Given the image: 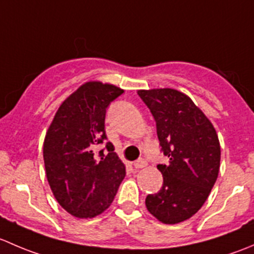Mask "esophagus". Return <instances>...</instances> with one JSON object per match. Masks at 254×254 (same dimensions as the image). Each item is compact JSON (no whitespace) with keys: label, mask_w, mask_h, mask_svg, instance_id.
<instances>
[{"label":"esophagus","mask_w":254,"mask_h":254,"mask_svg":"<svg viewBox=\"0 0 254 254\" xmlns=\"http://www.w3.org/2000/svg\"><path fill=\"white\" fill-rule=\"evenodd\" d=\"M132 166H134L135 168H143L147 166V161L143 160V158H139V160L135 161V162L132 163Z\"/></svg>","instance_id":"34e87169"}]
</instances>
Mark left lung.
<instances>
[{"mask_svg":"<svg viewBox=\"0 0 254 254\" xmlns=\"http://www.w3.org/2000/svg\"><path fill=\"white\" fill-rule=\"evenodd\" d=\"M156 120L167 165L160 191L146 196V207L163 224L190 219L204 205L220 170L219 137L206 115L187 94L173 88L139 89Z\"/></svg>","mask_w":254,"mask_h":254,"instance_id":"8db88e82","label":"left lung"}]
</instances>
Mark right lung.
I'll return each instance as SVG.
<instances>
[{"label": "right lung", "instance_id": "add662e5", "mask_svg": "<svg viewBox=\"0 0 254 254\" xmlns=\"http://www.w3.org/2000/svg\"><path fill=\"white\" fill-rule=\"evenodd\" d=\"M124 89L99 81L79 86L61 103L43 145L45 172L54 196L68 214L91 219L108 209L125 177V166L107 139L106 112Z\"/></svg>", "mask_w": 254, "mask_h": 254}]
</instances>
